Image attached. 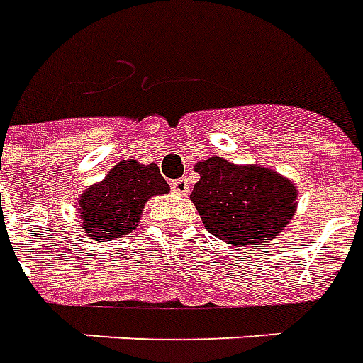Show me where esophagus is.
I'll use <instances>...</instances> for the list:
<instances>
[{
    "label": "esophagus",
    "instance_id": "obj_1",
    "mask_svg": "<svg viewBox=\"0 0 363 363\" xmlns=\"http://www.w3.org/2000/svg\"><path fill=\"white\" fill-rule=\"evenodd\" d=\"M171 189L177 192V194H186L190 190V182L186 177H182V179H177V181L171 182Z\"/></svg>",
    "mask_w": 363,
    "mask_h": 363
}]
</instances>
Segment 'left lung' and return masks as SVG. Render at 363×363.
Masks as SVG:
<instances>
[{
    "instance_id": "1",
    "label": "left lung",
    "mask_w": 363,
    "mask_h": 363,
    "mask_svg": "<svg viewBox=\"0 0 363 363\" xmlns=\"http://www.w3.org/2000/svg\"><path fill=\"white\" fill-rule=\"evenodd\" d=\"M200 181L190 200L206 229L223 242L244 250L269 242L296 211V186L259 165H235L223 157L196 163Z\"/></svg>"
}]
</instances>
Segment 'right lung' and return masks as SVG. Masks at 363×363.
I'll return each mask as SVG.
<instances>
[{"mask_svg": "<svg viewBox=\"0 0 363 363\" xmlns=\"http://www.w3.org/2000/svg\"><path fill=\"white\" fill-rule=\"evenodd\" d=\"M167 192L169 184L155 163L140 165L136 160H123L104 181L80 194V223L86 235L98 242L121 238L138 227L152 196Z\"/></svg>", "mask_w": 363, "mask_h": 363, "instance_id": "1", "label": "right lung"}]
</instances>
